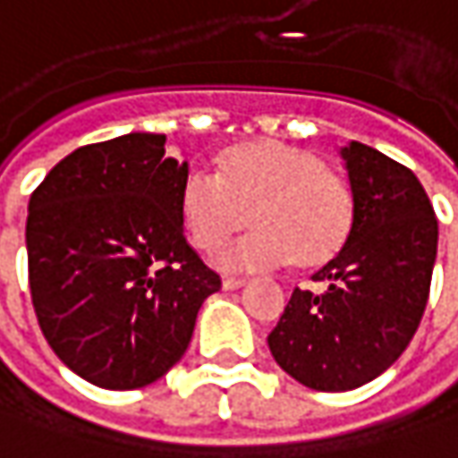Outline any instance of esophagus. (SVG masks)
<instances>
[{"label":"esophagus","instance_id":"obj_1","mask_svg":"<svg viewBox=\"0 0 458 458\" xmlns=\"http://www.w3.org/2000/svg\"><path fill=\"white\" fill-rule=\"evenodd\" d=\"M243 284H246L243 277H225V280H223V287H225V290H238V287H243Z\"/></svg>","mask_w":458,"mask_h":458}]
</instances>
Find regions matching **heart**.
<instances>
[{"mask_svg": "<svg viewBox=\"0 0 458 458\" xmlns=\"http://www.w3.org/2000/svg\"><path fill=\"white\" fill-rule=\"evenodd\" d=\"M256 220V228L220 251L228 269L318 264L335 256L355 217L350 181L318 155L283 142L230 149L220 174L191 168L181 183V217L191 243L215 251Z\"/></svg>", "mask_w": 458, "mask_h": 458, "instance_id": "obj_1", "label": "heart"}]
</instances>
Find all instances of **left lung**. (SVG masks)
Returning a JSON list of instances; mask_svg holds the SVG:
<instances>
[{"label":"left lung","mask_w":458,"mask_h":458,"mask_svg":"<svg viewBox=\"0 0 458 458\" xmlns=\"http://www.w3.org/2000/svg\"><path fill=\"white\" fill-rule=\"evenodd\" d=\"M342 160L355 217L339 254L293 290L267 342L298 384L350 391L373 381L407 350L428 306L438 220L417 175L384 152L350 142Z\"/></svg>","instance_id":"left-lung-1"}]
</instances>
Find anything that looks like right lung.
Here are the masks:
<instances>
[{
    "mask_svg": "<svg viewBox=\"0 0 458 458\" xmlns=\"http://www.w3.org/2000/svg\"><path fill=\"white\" fill-rule=\"evenodd\" d=\"M186 160L131 131L59 160L28 204V280L59 360L100 389H142L174 368L220 290L186 243Z\"/></svg>",
    "mask_w": 458,
    "mask_h": 458,
    "instance_id": "right-lung-1",
    "label": "right lung"
}]
</instances>
